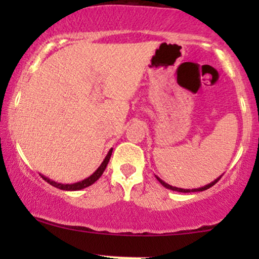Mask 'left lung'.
I'll return each instance as SVG.
<instances>
[{
    "mask_svg": "<svg viewBox=\"0 0 259 259\" xmlns=\"http://www.w3.org/2000/svg\"><path fill=\"white\" fill-rule=\"evenodd\" d=\"M222 177H223V175H221V177H219V178H217V179H215L214 181H212V183L207 184V185H204V186H202V187H198V189H192V190H190V189H181V187H175V186L169 185V184L165 183V181H163L162 179H160V178H158V177H157V175H156L157 180H158L159 183L162 184V185L165 187V189L173 190V191H178V192H198V191H204V190L209 189V187H212L213 185H214V184L217 183V181H218L219 179H221Z\"/></svg>",
    "mask_w": 259,
    "mask_h": 259,
    "instance_id": "obj_1",
    "label": "left lung"
}]
</instances>
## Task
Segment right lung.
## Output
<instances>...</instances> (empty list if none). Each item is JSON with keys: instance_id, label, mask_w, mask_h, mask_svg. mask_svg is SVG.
<instances>
[{"instance_id": "right-lung-1", "label": "right lung", "mask_w": 259, "mask_h": 259, "mask_svg": "<svg viewBox=\"0 0 259 259\" xmlns=\"http://www.w3.org/2000/svg\"><path fill=\"white\" fill-rule=\"evenodd\" d=\"M112 151L113 148L108 151V153H107V156L105 157V159H103V162L101 163V165L99 168L95 170L94 174H91L90 177L86 178V179L81 180V181H78V183H74V184H61V183H57V181H53L51 179H49L47 177H45V175L40 174L41 177H42V179L45 181H47V183L50 184V185L57 187V189H61V190H65V191H78V190H81V189H85V187L92 185V184L95 183V181H97L100 179L101 175L103 174V171H105V169L107 167V164H108L109 162V158H111L112 156Z\"/></svg>"}]
</instances>
